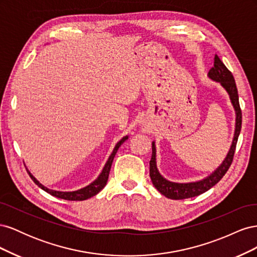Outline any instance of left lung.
I'll list each match as a JSON object with an SVG mask.
<instances>
[{"instance_id": "1", "label": "left lung", "mask_w": 257, "mask_h": 257, "mask_svg": "<svg viewBox=\"0 0 257 257\" xmlns=\"http://www.w3.org/2000/svg\"><path fill=\"white\" fill-rule=\"evenodd\" d=\"M208 77L213 81L220 82V84L227 92L229 95V99L231 102L232 107L235 109L236 113V123H235V134L232 138V143L230 149L226 155V158L222 162V164L217 167L212 174H210L208 177L201 179L199 181L195 182H188V183H177L167 180L163 177L157 167V149H155V142L152 143V157L150 160V178L151 181L162 195H164L170 199H184L191 198L200 195L208 190L212 188L219 182L223 176L226 174L228 168L231 165L232 159L236 150V145L238 137L241 131V123H242V113H241L240 105H239V96L238 90L236 87V82L234 76L228 71L227 67L224 65L220 58L214 56V64L213 67L210 69L208 73Z\"/></svg>"}]
</instances>
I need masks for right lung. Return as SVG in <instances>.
<instances>
[{
  "label": "right lung",
  "instance_id": "right-lung-1",
  "mask_svg": "<svg viewBox=\"0 0 257 257\" xmlns=\"http://www.w3.org/2000/svg\"><path fill=\"white\" fill-rule=\"evenodd\" d=\"M127 138H128V136H124V137L121 139V141L115 145L114 149H113L112 153L110 154L109 159H108V161L106 162V164H105V166H104V168H103V170H102V173L99 174V176L95 179V180L93 181L92 183H90L89 185L84 186V188L80 189V190L73 191V192H60V191L50 190V189H48V188H46V186H44L42 183L38 182V181L36 180V178L28 170L29 176H30L31 179H32V180L35 182V184H37L42 190H44L45 192L49 193L50 195H52V196H56V197L61 198V199H66V200H85V199H88V198H90V197H92V196L96 195V194H97L98 192H100V191H102V190L105 188V185H106L107 180H108V176H109V172H110V168H111V164H112V161H113L114 155H115L116 151H118L120 146H121L124 142H125Z\"/></svg>",
  "mask_w": 257,
  "mask_h": 257
}]
</instances>
